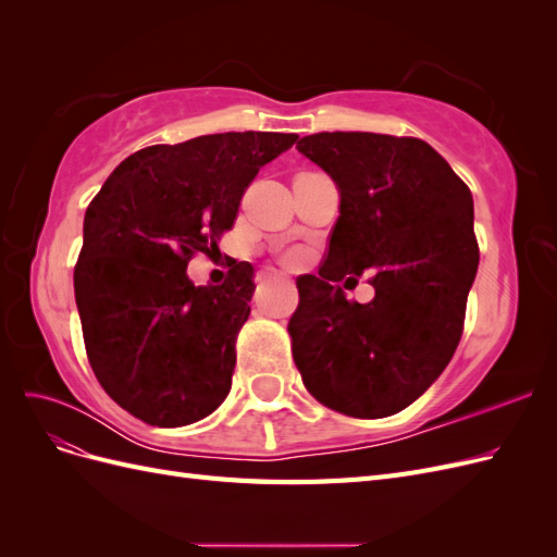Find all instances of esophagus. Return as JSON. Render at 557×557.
<instances>
[{
  "label": "esophagus",
  "mask_w": 557,
  "mask_h": 557,
  "mask_svg": "<svg viewBox=\"0 0 557 557\" xmlns=\"http://www.w3.org/2000/svg\"><path fill=\"white\" fill-rule=\"evenodd\" d=\"M262 278H276V274H264Z\"/></svg>",
  "instance_id": "1"
}]
</instances>
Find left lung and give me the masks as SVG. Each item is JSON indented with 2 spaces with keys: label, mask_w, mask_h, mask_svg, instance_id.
I'll list each match as a JSON object with an SVG mask.
<instances>
[{
  "label": "left lung",
  "mask_w": 557,
  "mask_h": 557,
  "mask_svg": "<svg viewBox=\"0 0 557 557\" xmlns=\"http://www.w3.org/2000/svg\"><path fill=\"white\" fill-rule=\"evenodd\" d=\"M297 150L339 190L327 260L297 281L288 325L297 369L327 409L393 416L440 379L460 344L479 269L474 199L413 137L320 132ZM364 271L375 299L348 302L335 283Z\"/></svg>",
  "instance_id": "8db88e82"
}]
</instances>
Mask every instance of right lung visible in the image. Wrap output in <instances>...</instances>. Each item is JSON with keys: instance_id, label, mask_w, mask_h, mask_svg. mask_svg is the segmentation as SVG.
<instances>
[{"instance_id": "obj_1", "label": "right lung", "mask_w": 557, "mask_h": 557, "mask_svg": "<svg viewBox=\"0 0 557 557\" xmlns=\"http://www.w3.org/2000/svg\"><path fill=\"white\" fill-rule=\"evenodd\" d=\"M295 141L225 132L150 146L117 164L90 201L74 269L83 339L107 395L144 423L190 425L227 397L252 267L239 262L223 285L201 288L185 269L232 227L260 166Z\"/></svg>"}]
</instances>
